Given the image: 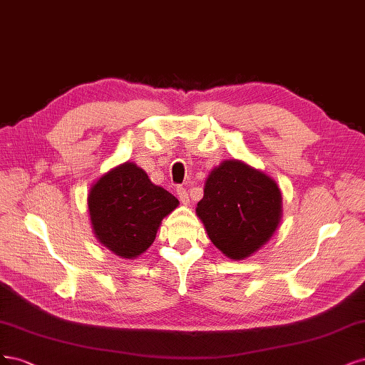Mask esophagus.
I'll return each mask as SVG.
<instances>
[{
    "label": "esophagus",
    "mask_w": 365,
    "mask_h": 365,
    "mask_svg": "<svg viewBox=\"0 0 365 365\" xmlns=\"http://www.w3.org/2000/svg\"><path fill=\"white\" fill-rule=\"evenodd\" d=\"M178 197L183 205H190V197H187V192H186L185 187H182V186L178 187Z\"/></svg>",
    "instance_id": "34e87169"
}]
</instances>
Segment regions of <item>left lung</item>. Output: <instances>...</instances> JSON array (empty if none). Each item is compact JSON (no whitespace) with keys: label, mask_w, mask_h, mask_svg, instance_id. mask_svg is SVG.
I'll return each mask as SVG.
<instances>
[{"label":"left lung","mask_w":365,"mask_h":365,"mask_svg":"<svg viewBox=\"0 0 365 365\" xmlns=\"http://www.w3.org/2000/svg\"><path fill=\"white\" fill-rule=\"evenodd\" d=\"M195 212L217 249L242 261L273 237L282 215V195L269 175L229 159L209 173Z\"/></svg>","instance_id":"1"}]
</instances>
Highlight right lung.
Returning <instances> with one entry per match:
<instances>
[{
	"label": "right lung",
	"instance_id": "1",
	"mask_svg": "<svg viewBox=\"0 0 365 365\" xmlns=\"http://www.w3.org/2000/svg\"><path fill=\"white\" fill-rule=\"evenodd\" d=\"M178 206L179 200L151 183L147 173L133 162L103 174L88 195L97 240L125 259H135L148 249L160 221Z\"/></svg>",
	"mask_w": 365,
	"mask_h": 365
}]
</instances>
